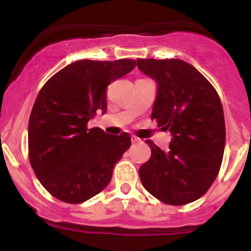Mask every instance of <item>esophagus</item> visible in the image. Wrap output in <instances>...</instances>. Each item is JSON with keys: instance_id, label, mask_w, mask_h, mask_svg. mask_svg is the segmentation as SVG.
I'll return each instance as SVG.
<instances>
[{"instance_id": "1", "label": "esophagus", "mask_w": 251, "mask_h": 251, "mask_svg": "<svg viewBox=\"0 0 251 251\" xmlns=\"http://www.w3.org/2000/svg\"><path fill=\"white\" fill-rule=\"evenodd\" d=\"M131 141H132V143H140L141 140L138 137H136V136H131Z\"/></svg>"}]
</instances>
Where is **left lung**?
Instances as JSON below:
<instances>
[{"instance_id":"left-lung-1","label":"left lung","mask_w":251,"mask_h":251,"mask_svg":"<svg viewBox=\"0 0 251 251\" xmlns=\"http://www.w3.org/2000/svg\"><path fill=\"white\" fill-rule=\"evenodd\" d=\"M155 81L151 119L170 131L168 151L151 140L149 160L140 168L144 188L160 201L184 205L203 197L220 171L226 127L219 95L193 65L181 59H137Z\"/></svg>"}]
</instances>
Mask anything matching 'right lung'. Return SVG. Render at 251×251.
Wrapping results in <instances>:
<instances>
[{
    "label": "right lung",
    "instance_id": "obj_1",
    "mask_svg": "<svg viewBox=\"0 0 251 251\" xmlns=\"http://www.w3.org/2000/svg\"><path fill=\"white\" fill-rule=\"evenodd\" d=\"M136 67L132 59H82L53 75L40 91L29 119V159L35 175L54 198L88 201L109 184L113 169L131 137L88 128L107 111L105 88Z\"/></svg>",
    "mask_w": 251,
    "mask_h": 251
}]
</instances>
